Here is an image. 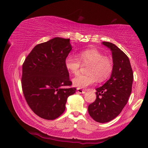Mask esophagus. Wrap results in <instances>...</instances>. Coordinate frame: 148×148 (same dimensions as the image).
Listing matches in <instances>:
<instances>
[{
  "mask_svg": "<svg viewBox=\"0 0 148 148\" xmlns=\"http://www.w3.org/2000/svg\"><path fill=\"white\" fill-rule=\"evenodd\" d=\"M77 92H79V93H82V94H84L85 92H86V91L82 90L81 89H77Z\"/></svg>",
  "mask_w": 148,
  "mask_h": 148,
  "instance_id": "34e87169",
  "label": "esophagus"
}]
</instances>
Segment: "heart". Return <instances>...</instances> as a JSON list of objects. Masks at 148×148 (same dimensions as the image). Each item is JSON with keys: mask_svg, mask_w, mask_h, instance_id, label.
Listing matches in <instances>:
<instances>
[{"mask_svg": "<svg viewBox=\"0 0 148 148\" xmlns=\"http://www.w3.org/2000/svg\"><path fill=\"white\" fill-rule=\"evenodd\" d=\"M81 62L83 64H90L87 75H78L72 79L74 86L83 89L96 83L97 79L103 82L111 74L113 64L108 57L97 49L82 50L78 53V57L69 55L65 59L64 64L66 69L73 74L79 72Z\"/></svg>", "mask_w": 148, "mask_h": 148, "instance_id": "heart-1", "label": "heart"}]
</instances>
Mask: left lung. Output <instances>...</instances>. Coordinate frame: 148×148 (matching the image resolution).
Instances as JSON below:
<instances>
[{
  "instance_id": "1",
  "label": "left lung",
  "mask_w": 148,
  "mask_h": 148,
  "mask_svg": "<svg viewBox=\"0 0 148 148\" xmlns=\"http://www.w3.org/2000/svg\"><path fill=\"white\" fill-rule=\"evenodd\" d=\"M102 44L110 49L113 70L110 78L97 88V99L88 106V112L95 121L106 123L121 113L132 91L133 72L129 57L116 45L108 42Z\"/></svg>"
}]
</instances>
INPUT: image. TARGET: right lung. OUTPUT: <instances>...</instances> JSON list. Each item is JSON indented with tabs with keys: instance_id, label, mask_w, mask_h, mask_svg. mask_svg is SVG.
<instances>
[{
	"instance_id": "right-lung-1",
	"label": "right lung",
	"mask_w": 148,
	"mask_h": 148,
	"mask_svg": "<svg viewBox=\"0 0 148 148\" xmlns=\"http://www.w3.org/2000/svg\"><path fill=\"white\" fill-rule=\"evenodd\" d=\"M72 49L70 39L57 37L36 45L22 67L21 86L27 104L37 116L53 120L65 110L70 95L76 92L64 64Z\"/></svg>"
}]
</instances>
